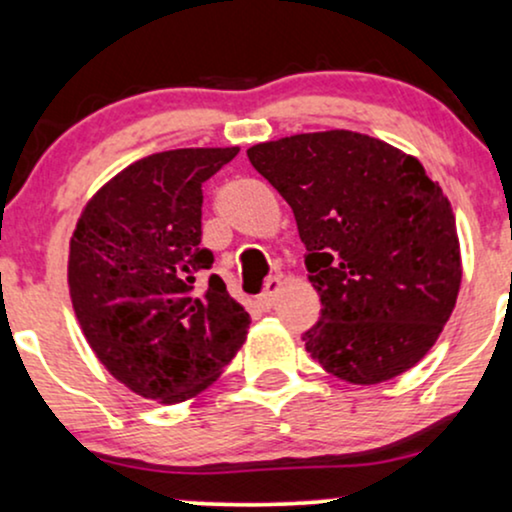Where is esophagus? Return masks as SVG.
Masks as SVG:
<instances>
[{
    "label": "esophagus",
    "mask_w": 512,
    "mask_h": 512,
    "mask_svg": "<svg viewBox=\"0 0 512 512\" xmlns=\"http://www.w3.org/2000/svg\"><path fill=\"white\" fill-rule=\"evenodd\" d=\"M281 291V279L279 276H272V279H267V284H264V291L257 296V305H260L262 310H269L276 301V293Z\"/></svg>",
    "instance_id": "esophagus-1"
}]
</instances>
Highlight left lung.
<instances>
[{
	"label": "left lung",
	"mask_w": 512,
	"mask_h": 512,
	"mask_svg": "<svg viewBox=\"0 0 512 512\" xmlns=\"http://www.w3.org/2000/svg\"><path fill=\"white\" fill-rule=\"evenodd\" d=\"M296 216L320 320L305 351L327 373L378 385L421 361L462 281L455 214L414 156L349 129L248 149Z\"/></svg>",
	"instance_id": "obj_1"
}]
</instances>
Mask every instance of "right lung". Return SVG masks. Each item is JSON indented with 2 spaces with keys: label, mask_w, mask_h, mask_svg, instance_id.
<instances>
[{
  "label": "right lung",
  "mask_w": 512,
  "mask_h": 512,
  "mask_svg": "<svg viewBox=\"0 0 512 512\" xmlns=\"http://www.w3.org/2000/svg\"><path fill=\"white\" fill-rule=\"evenodd\" d=\"M173 149L139 158L86 202L69 240V296L105 370L134 395L178 404L214 383L248 337L250 315L211 274L202 182L238 154Z\"/></svg>",
  "instance_id": "add662e5"
}]
</instances>
